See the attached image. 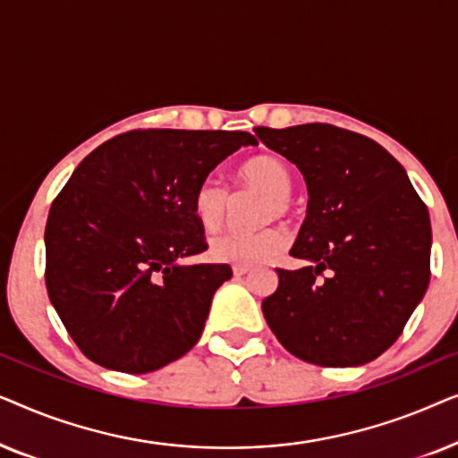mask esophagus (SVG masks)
<instances>
[{
    "label": "esophagus",
    "instance_id": "1",
    "mask_svg": "<svg viewBox=\"0 0 458 458\" xmlns=\"http://www.w3.org/2000/svg\"><path fill=\"white\" fill-rule=\"evenodd\" d=\"M248 271H250L248 265H235V267H233V275H235V277H242V275H246Z\"/></svg>",
    "mask_w": 458,
    "mask_h": 458
}]
</instances>
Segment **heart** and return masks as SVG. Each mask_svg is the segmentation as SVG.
Listing matches in <instances>:
<instances>
[{
	"mask_svg": "<svg viewBox=\"0 0 458 458\" xmlns=\"http://www.w3.org/2000/svg\"><path fill=\"white\" fill-rule=\"evenodd\" d=\"M237 185L242 190L265 193L267 199L262 202L260 210L265 221L290 210L293 187L292 171L277 156L260 154L243 162L237 171ZM191 210L206 231H218L231 215V191L218 179L206 177L193 190ZM285 246L287 235L279 227L252 231L233 229L212 237L210 256L218 262H231V265H256L284 252Z\"/></svg>",
	"mask_w": 458,
	"mask_h": 458,
	"instance_id": "1",
	"label": "heart"
}]
</instances>
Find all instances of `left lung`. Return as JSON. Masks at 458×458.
<instances>
[{
  "label": "left lung",
  "mask_w": 458,
  "mask_h": 458,
  "mask_svg": "<svg viewBox=\"0 0 458 458\" xmlns=\"http://www.w3.org/2000/svg\"><path fill=\"white\" fill-rule=\"evenodd\" d=\"M300 168L309 208L262 315L287 352L318 367H359L386 352L429 285L431 223L403 165L352 131L310 123L259 127Z\"/></svg>",
  "instance_id": "1"
}]
</instances>
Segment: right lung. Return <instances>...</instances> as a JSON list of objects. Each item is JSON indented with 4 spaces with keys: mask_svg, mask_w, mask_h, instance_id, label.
I'll return each mask as SVG.
<instances>
[{
    "mask_svg": "<svg viewBox=\"0 0 458 458\" xmlns=\"http://www.w3.org/2000/svg\"><path fill=\"white\" fill-rule=\"evenodd\" d=\"M242 146L243 131L146 129L112 137L74 168L46 225L49 300L87 359L149 373L196 346L229 265L204 252L193 190Z\"/></svg>",
    "mask_w": 458,
    "mask_h": 458,
    "instance_id": "1",
    "label": "right lung"
}]
</instances>
